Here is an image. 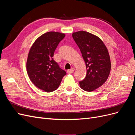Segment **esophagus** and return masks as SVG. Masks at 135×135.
Segmentation results:
<instances>
[{"mask_svg":"<svg viewBox=\"0 0 135 135\" xmlns=\"http://www.w3.org/2000/svg\"><path fill=\"white\" fill-rule=\"evenodd\" d=\"M74 71H75L74 68H72V69H70V70H68V74H72V73L74 72Z\"/></svg>","mask_w":135,"mask_h":135,"instance_id":"1","label":"esophagus"}]
</instances>
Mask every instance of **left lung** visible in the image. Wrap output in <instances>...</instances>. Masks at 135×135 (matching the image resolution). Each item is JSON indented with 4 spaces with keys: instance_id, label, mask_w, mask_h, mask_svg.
I'll return each instance as SVG.
<instances>
[{
    "instance_id": "obj_1",
    "label": "left lung",
    "mask_w": 135,
    "mask_h": 135,
    "mask_svg": "<svg viewBox=\"0 0 135 135\" xmlns=\"http://www.w3.org/2000/svg\"><path fill=\"white\" fill-rule=\"evenodd\" d=\"M73 38L79 47L85 64L87 75L79 82L83 90L92 92L99 88L108 79L111 62L108 49L99 37L90 32H73Z\"/></svg>"
}]
</instances>
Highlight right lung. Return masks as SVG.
I'll list each match as a JSON object with an SVG mask.
<instances>
[{
  "instance_id": "add662e5",
  "label": "right lung",
  "mask_w": 135,
  "mask_h": 135,
  "mask_svg": "<svg viewBox=\"0 0 135 135\" xmlns=\"http://www.w3.org/2000/svg\"><path fill=\"white\" fill-rule=\"evenodd\" d=\"M64 33L50 31L36 39L28 52L26 70L28 77L36 87L46 92L58 88L66 72L53 59Z\"/></svg>"
}]
</instances>
